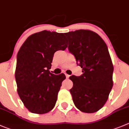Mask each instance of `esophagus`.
Wrapping results in <instances>:
<instances>
[{"label":"esophagus","mask_w":129,"mask_h":129,"mask_svg":"<svg viewBox=\"0 0 129 129\" xmlns=\"http://www.w3.org/2000/svg\"><path fill=\"white\" fill-rule=\"evenodd\" d=\"M65 75H66V77H67V78H69V77H70V75H69L67 74V73H66V74H65Z\"/></svg>","instance_id":"esophagus-1"}]
</instances>
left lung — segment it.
Masks as SVG:
<instances>
[{
	"label": "left lung",
	"mask_w": 129,
	"mask_h": 129,
	"mask_svg": "<svg viewBox=\"0 0 129 129\" xmlns=\"http://www.w3.org/2000/svg\"><path fill=\"white\" fill-rule=\"evenodd\" d=\"M68 50L82 68L80 76L72 75L70 90L76 107L91 113L102 108L113 87V66L106 43L98 34L87 30L65 34Z\"/></svg>",
	"instance_id": "left-lung-1"
}]
</instances>
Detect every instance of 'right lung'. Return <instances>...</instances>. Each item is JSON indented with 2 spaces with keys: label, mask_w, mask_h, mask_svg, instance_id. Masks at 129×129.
<instances>
[{
  "label": "right lung",
  "mask_w": 129,
  "mask_h": 129,
  "mask_svg": "<svg viewBox=\"0 0 129 129\" xmlns=\"http://www.w3.org/2000/svg\"><path fill=\"white\" fill-rule=\"evenodd\" d=\"M67 46L63 34L44 30L28 37L19 49L15 78L18 95L30 112L46 113L54 107L66 77L49 70L55 52Z\"/></svg>",
  "instance_id": "right-lung-1"
}]
</instances>
